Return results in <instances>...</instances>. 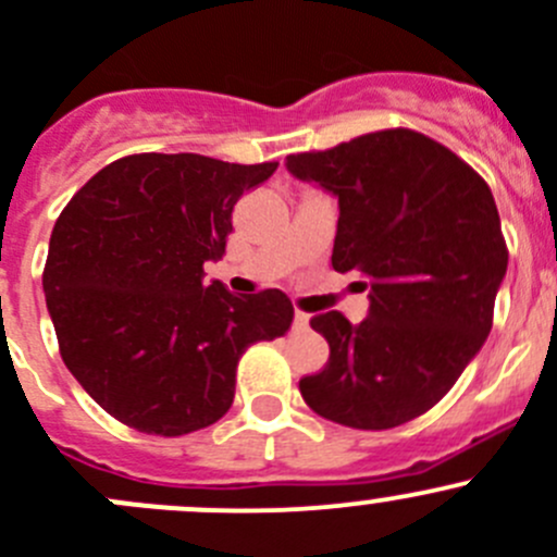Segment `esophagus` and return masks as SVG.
Returning <instances> with one entry per match:
<instances>
[{"label":"esophagus","mask_w":557,"mask_h":557,"mask_svg":"<svg viewBox=\"0 0 557 557\" xmlns=\"http://www.w3.org/2000/svg\"><path fill=\"white\" fill-rule=\"evenodd\" d=\"M308 322H311V317L306 311H295V330H308Z\"/></svg>","instance_id":"obj_1"}]
</instances>
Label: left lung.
Segmentation results:
<instances>
[{
    "instance_id": "8db88e82",
    "label": "left lung",
    "mask_w": 557,
    "mask_h": 557,
    "mask_svg": "<svg viewBox=\"0 0 557 557\" xmlns=\"http://www.w3.org/2000/svg\"><path fill=\"white\" fill-rule=\"evenodd\" d=\"M286 170L338 197L333 268L371 289L360 324L341 311L311 319L330 360L300 379L302 400L357 431L425 414L493 327L509 262L493 191L458 153L400 126L289 153Z\"/></svg>"
}]
</instances>
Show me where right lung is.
<instances>
[{
	"instance_id": "obj_1",
	"label": "right lung",
	"mask_w": 557,
	"mask_h": 557,
	"mask_svg": "<svg viewBox=\"0 0 557 557\" xmlns=\"http://www.w3.org/2000/svg\"><path fill=\"white\" fill-rule=\"evenodd\" d=\"M278 162L132 153L86 181L59 213L42 289L64 366L124 425L184 436L235 398V368L257 341L289 330L281 289L233 295L206 284L240 195Z\"/></svg>"
}]
</instances>
